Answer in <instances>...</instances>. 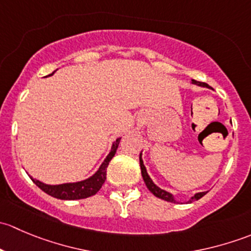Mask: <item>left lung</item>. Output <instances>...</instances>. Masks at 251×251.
Listing matches in <instances>:
<instances>
[{"label": "left lung", "mask_w": 251, "mask_h": 251, "mask_svg": "<svg viewBox=\"0 0 251 251\" xmlns=\"http://www.w3.org/2000/svg\"><path fill=\"white\" fill-rule=\"evenodd\" d=\"M192 82H193L194 85L201 86V87H209V85H207V83H205V82H199V81H196V80H192ZM140 165H141L142 177H143L144 183H146L147 188H148L149 191H151V193L154 194V196L158 197V198H160V199H163V201H170V203H177V201H175L173 194L169 193V192H166V191H164V189L159 188V187L156 186V184L154 183L153 181H151V178L149 177L148 173H147V169H146V166H144L143 160H142V154H140ZM205 194H206V192H201V193L194 194V197H192V198L189 199L188 203H193L194 201H198V199H201V197H204Z\"/></svg>", "instance_id": "left-lung-1"}]
</instances>
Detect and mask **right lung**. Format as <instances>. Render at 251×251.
I'll return each instance as SVG.
<instances>
[{
  "label": "right lung",
  "mask_w": 251,
  "mask_h": 251,
  "mask_svg": "<svg viewBox=\"0 0 251 251\" xmlns=\"http://www.w3.org/2000/svg\"><path fill=\"white\" fill-rule=\"evenodd\" d=\"M54 74V72L52 74H50L48 76ZM119 143H120V138H118L111 146L110 153L108 154L107 158L104 159V161L102 163V165L100 166V169L97 170V173L90 177L87 179H83L80 182H74V183H63V184H54V186H50V184H46L44 182L39 181V179H34L31 177L32 181L35 182L37 187L40 189L47 193L48 196L54 197L57 199H63V201H76V199H85L88 198L91 196H95L100 188H102L103 183L105 182L107 178V168L109 165V161L113 159V156L115 155L116 149H118Z\"/></svg>",
  "instance_id": "right-lung-1"
}]
</instances>
